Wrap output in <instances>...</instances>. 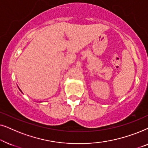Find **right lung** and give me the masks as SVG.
I'll return each instance as SVG.
<instances>
[{
    "label": "right lung",
    "instance_id": "add662e5",
    "mask_svg": "<svg viewBox=\"0 0 148 148\" xmlns=\"http://www.w3.org/2000/svg\"><path fill=\"white\" fill-rule=\"evenodd\" d=\"M19 90H20V91H21V90H20V89H19Z\"/></svg>",
    "mask_w": 148,
    "mask_h": 148
}]
</instances>
